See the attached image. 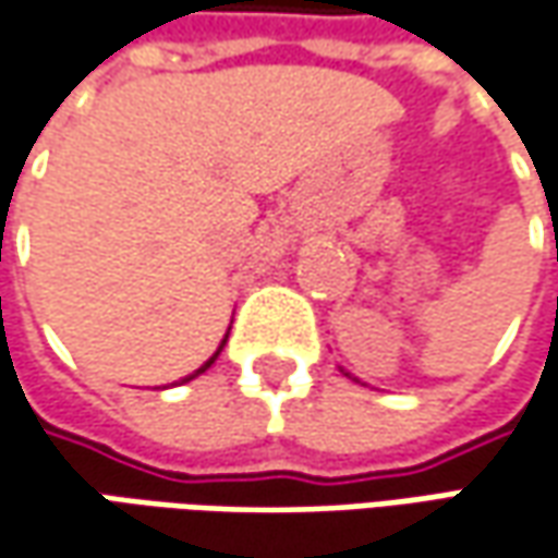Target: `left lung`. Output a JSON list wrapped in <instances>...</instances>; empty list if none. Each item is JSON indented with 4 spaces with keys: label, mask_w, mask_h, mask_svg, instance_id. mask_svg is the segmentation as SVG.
<instances>
[{
    "label": "left lung",
    "mask_w": 558,
    "mask_h": 558,
    "mask_svg": "<svg viewBox=\"0 0 558 558\" xmlns=\"http://www.w3.org/2000/svg\"><path fill=\"white\" fill-rule=\"evenodd\" d=\"M338 369H341V373L348 375V378H354V381H360V378H356V375H351V373H348V369H344V366H338Z\"/></svg>",
    "instance_id": "8db88e82"
}]
</instances>
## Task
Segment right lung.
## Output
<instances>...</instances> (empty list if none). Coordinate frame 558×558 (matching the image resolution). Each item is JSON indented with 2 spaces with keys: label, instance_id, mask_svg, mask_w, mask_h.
I'll return each mask as SVG.
<instances>
[{
  "label": "right lung",
  "instance_id": "1",
  "mask_svg": "<svg viewBox=\"0 0 558 558\" xmlns=\"http://www.w3.org/2000/svg\"><path fill=\"white\" fill-rule=\"evenodd\" d=\"M226 338H229V332L223 335V341H220V348H217V351H214V356H210V360H207V363H202V366H198V369H195V373H192V375H185V378H183V385H185V381H192V378H198V375H202L204 369H210V363H214V360H217V356H220V351H223V348H226Z\"/></svg>",
  "mask_w": 558,
  "mask_h": 558
}]
</instances>
